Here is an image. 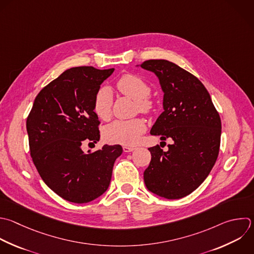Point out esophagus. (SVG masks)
<instances>
[{
	"label": "esophagus",
	"mask_w": 254,
	"mask_h": 254,
	"mask_svg": "<svg viewBox=\"0 0 254 254\" xmlns=\"http://www.w3.org/2000/svg\"><path fill=\"white\" fill-rule=\"evenodd\" d=\"M135 149H136V147H134V146H128V145H124V146H123V151H124L125 153L132 152V151H134Z\"/></svg>",
	"instance_id": "34e87169"
}]
</instances>
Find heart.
Here are the masks:
<instances>
[{"label":"heart","instance_id":"1","mask_svg":"<svg viewBox=\"0 0 254 254\" xmlns=\"http://www.w3.org/2000/svg\"><path fill=\"white\" fill-rule=\"evenodd\" d=\"M118 90L136 101L137 109L148 113L153 104L148 97L151 92L150 85L135 74H124L117 81ZM112 95L108 88L99 89L93 100V111L99 119L107 120L111 115ZM146 122L142 118L130 120H115L104 128L103 136L110 143L133 145L137 143L141 134L146 131Z\"/></svg>","mask_w":254,"mask_h":254}]
</instances>
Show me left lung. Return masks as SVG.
I'll list each match as a JSON object with an SVG mask.
<instances>
[{"label": "left lung", "mask_w": 254, "mask_h": 254, "mask_svg": "<svg viewBox=\"0 0 254 254\" xmlns=\"http://www.w3.org/2000/svg\"><path fill=\"white\" fill-rule=\"evenodd\" d=\"M140 66L156 74L164 92V111L150 133L162 141L173 140L166 152L159 145L148 149L152 158L144 182L159 196L181 198L197 189L215 164L220 118L206 88L189 71L165 60L146 61Z\"/></svg>", "instance_id": "left-lung-1"}]
</instances>
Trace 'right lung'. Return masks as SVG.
Returning <instances> with one entry per match:
<instances>
[{
	"label": "right lung",
	"mask_w": 254,
	"mask_h": 254,
	"mask_svg": "<svg viewBox=\"0 0 254 254\" xmlns=\"http://www.w3.org/2000/svg\"><path fill=\"white\" fill-rule=\"evenodd\" d=\"M114 71L72 67L44 87L27 119L33 162L47 186L65 200L85 203L103 194L110 184L120 145L84 153V142L100 139L93 100Z\"/></svg>",
	"instance_id": "right-lung-1"
}]
</instances>
